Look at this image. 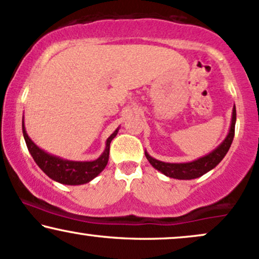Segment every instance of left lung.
I'll return each mask as SVG.
<instances>
[{"mask_svg":"<svg viewBox=\"0 0 259 259\" xmlns=\"http://www.w3.org/2000/svg\"><path fill=\"white\" fill-rule=\"evenodd\" d=\"M235 121H236V110L235 106L233 107L232 114V124H230V129L227 138L223 140V142L213 149L211 153H208L204 157L199 158L197 160L189 161V163H164V161L157 160L152 158L147 152H145L146 158L151 163L154 169H157L160 172H163L165 176L171 177V179L177 180H193L198 179L212 170L216 165L220 164V161L223 159L224 155L229 151L230 145H232L233 139H234L235 134Z\"/></svg>","mask_w":259,"mask_h":259,"instance_id":"8db88e82","label":"left lung"}]
</instances>
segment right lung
Here are the masks:
<instances>
[{
  "instance_id": "obj_1",
  "label": "right lung",
  "mask_w": 259,
  "mask_h": 259,
  "mask_svg": "<svg viewBox=\"0 0 259 259\" xmlns=\"http://www.w3.org/2000/svg\"><path fill=\"white\" fill-rule=\"evenodd\" d=\"M118 130L119 129H117L107 139L104 153L100 155L98 159L93 161H72L47 153L43 149H40L38 146H36L35 142L27 135L23 120V134L25 142H26L29 152L32 155L36 164L52 180L62 183V185L70 186L88 183L105 169L106 165H107L108 157H110V143L112 140L116 138Z\"/></svg>"
}]
</instances>
